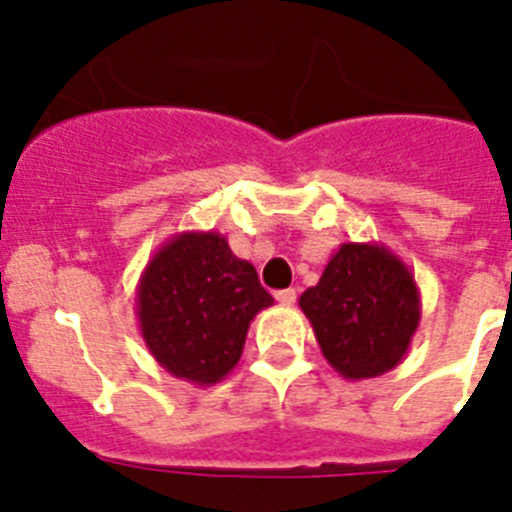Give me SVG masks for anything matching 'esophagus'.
Wrapping results in <instances>:
<instances>
[{
  "label": "esophagus",
  "instance_id": "1",
  "mask_svg": "<svg viewBox=\"0 0 512 512\" xmlns=\"http://www.w3.org/2000/svg\"><path fill=\"white\" fill-rule=\"evenodd\" d=\"M295 300H297L295 289H279L277 292V302H282V305H295Z\"/></svg>",
  "mask_w": 512,
  "mask_h": 512
}]
</instances>
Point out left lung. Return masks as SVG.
I'll use <instances>...</instances> for the list:
<instances>
[{
    "instance_id": "1",
    "label": "left lung",
    "mask_w": 512,
    "mask_h": 512,
    "mask_svg": "<svg viewBox=\"0 0 512 512\" xmlns=\"http://www.w3.org/2000/svg\"><path fill=\"white\" fill-rule=\"evenodd\" d=\"M300 310L320 351L343 379H372L395 369L420 325L413 271L382 243H343L325 264Z\"/></svg>"
}]
</instances>
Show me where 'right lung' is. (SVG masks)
Wrapping results in <instances>:
<instances>
[{"label": "right lung", "mask_w": 512, "mask_h": 512, "mask_svg": "<svg viewBox=\"0 0 512 512\" xmlns=\"http://www.w3.org/2000/svg\"><path fill=\"white\" fill-rule=\"evenodd\" d=\"M274 297L215 230H187L140 274L135 315L153 359L176 379L210 387L243 354L248 325Z\"/></svg>", "instance_id": "right-lung-1"}]
</instances>
